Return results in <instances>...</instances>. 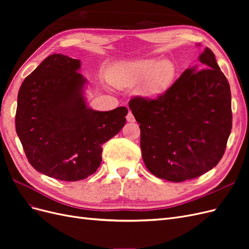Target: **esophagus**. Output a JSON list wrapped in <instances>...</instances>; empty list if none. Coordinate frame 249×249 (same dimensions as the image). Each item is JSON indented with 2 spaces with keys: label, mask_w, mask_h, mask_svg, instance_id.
Masks as SVG:
<instances>
[{
  "label": "esophagus",
  "mask_w": 249,
  "mask_h": 249,
  "mask_svg": "<svg viewBox=\"0 0 249 249\" xmlns=\"http://www.w3.org/2000/svg\"><path fill=\"white\" fill-rule=\"evenodd\" d=\"M126 120H127V122H129V123H134V122H135V117H134V115L132 114L131 111H129V113H127Z\"/></svg>",
  "instance_id": "esophagus-1"
}]
</instances>
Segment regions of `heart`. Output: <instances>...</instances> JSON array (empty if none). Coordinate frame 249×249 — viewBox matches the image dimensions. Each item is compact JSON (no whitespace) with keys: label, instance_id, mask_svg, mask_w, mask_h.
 Instances as JSON below:
<instances>
[{"label":"heart","instance_id":"1","mask_svg":"<svg viewBox=\"0 0 249 249\" xmlns=\"http://www.w3.org/2000/svg\"><path fill=\"white\" fill-rule=\"evenodd\" d=\"M175 76L176 67L169 60L140 59L116 64L110 79L118 87H132L144 81L141 94L155 99L170 87Z\"/></svg>","mask_w":249,"mask_h":249}]
</instances>
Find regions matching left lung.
I'll return each mask as SVG.
<instances>
[{"label": "left lung", "mask_w": 249, "mask_h": 249, "mask_svg": "<svg viewBox=\"0 0 249 249\" xmlns=\"http://www.w3.org/2000/svg\"><path fill=\"white\" fill-rule=\"evenodd\" d=\"M198 60V67L187 69L157 99L136 96L129 103L140 124L146 168L170 182L195 178L214 168L231 131L229 82L209 48Z\"/></svg>", "instance_id": "1"}]
</instances>
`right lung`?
<instances>
[{
	"instance_id": "obj_1",
	"label": "right lung",
	"mask_w": 249,
	"mask_h": 249,
	"mask_svg": "<svg viewBox=\"0 0 249 249\" xmlns=\"http://www.w3.org/2000/svg\"><path fill=\"white\" fill-rule=\"evenodd\" d=\"M81 61L62 54L46 58L24 80L18 95L16 130L32 166L66 182L93 175L102 145L125 124L127 109L89 108Z\"/></svg>"
}]
</instances>
